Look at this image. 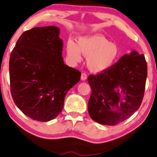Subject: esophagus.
<instances>
[{
	"label": "esophagus",
	"instance_id": "1",
	"mask_svg": "<svg viewBox=\"0 0 157 157\" xmlns=\"http://www.w3.org/2000/svg\"><path fill=\"white\" fill-rule=\"evenodd\" d=\"M81 80L82 81L87 80V75L85 73H82V75H81Z\"/></svg>",
	"mask_w": 157,
	"mask_h": 157
}]
</instances>
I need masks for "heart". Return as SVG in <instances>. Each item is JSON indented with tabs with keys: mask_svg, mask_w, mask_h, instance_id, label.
<instances>
[{
	"mask_svg": "<svg viewBox=\"0 0 157 157\" xmlns=\"http://www.w3.org/2000/svg\"><path fill=\"white\" fill-rule=\"evenodd\" d=\"M69 58L74 62L82 60V54L87 56V66L90 72L101 73L111 68L120 56L117 45L109 42L101 35H88L78 38L77 43L70 40L67 43Z\"/></svg>",
	"mask_w": 157,
	"mask_h": 157,
	"instance_id": "obj_1",
	"label": "heart"
}]
</instances>
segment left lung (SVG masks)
<instances>
[{"label":"left lung","instance_id":"1","mask_svg":"<svg viewBox=\"0 0 157 157\" xmlns=\"http://www.w3.org/2000/svg\"><path fill=\"white\" fill-rule=\"evenodd\" d=\"M146 77L145 56L136 51L124 54L106 71L90 75L92 91L88 109L91 119L112 126L130 117L141 104Z\"/></svg>","mask_w":157,"mask_h":157}]
</instances>
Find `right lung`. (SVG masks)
I'll return each instance as SVG.
<instances>
[{"label": "right lung", "mask_w": 157, "mask_h": 157, "mask_svg": "<svg viewBox=\"0 0 157 157\" xmlns=\"http://www.w3.org/2000/svg\"><path fill=\"white\" fill-rule=\"evenodd\" d=\"M59 34L55 26L25 31L10 56L13 101L25 115L40 122L60 114L67 92L80 80V71L64 64Z\"/></svg>", "instance_id": "add662e5"}]
</instances>
